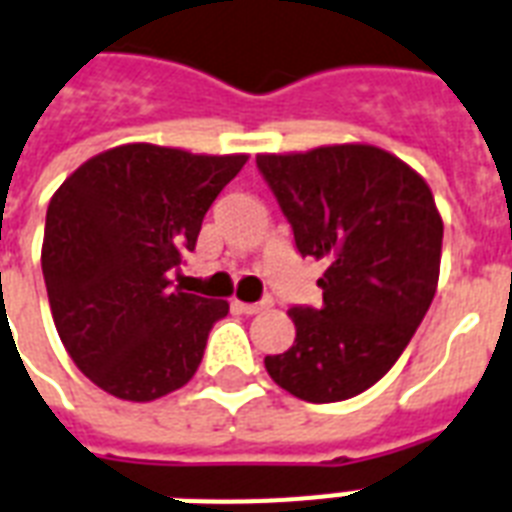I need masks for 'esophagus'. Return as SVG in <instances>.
Returning a JSON list of instances; mask_svg holds the SVG:
<instances>
[{"instance_id": "esophagus-1", "label": "esophagus", "mask_w": 512, "mask_h": 512, "mask_svg": "<svg viewBox=\"0 0 512 512\" xmlns=\"http://www.w3.org/2000/svg\"><path fill=\"white\" fill-rule=\"evenodd\" d=\"M271 303H273L271 298L257 300V303H241V300H233L230 306H233V311H239V314H257V311H263V308H271Z\"/></svg>"}]
</instances>
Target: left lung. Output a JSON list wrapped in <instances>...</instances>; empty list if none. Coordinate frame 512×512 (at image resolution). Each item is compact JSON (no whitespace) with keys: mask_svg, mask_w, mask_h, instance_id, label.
I'll return each mask as SVG.
<instances>
[{"mask_svg":"<svg viewBox=\"0 0 512 512\" xmlns=\"http://www.w3.org/2000/svg\"><path fill=\"white\" fill-rule=\"evenodd\" d=\"M257 171L303 257L327 260L319 306H292L295 343L265 357L306 403H338L376 384L435 298L443 220L427 182L370 144L257 155Z\"/></svg>","mask_w":512,"mask_h":512,"instance_id":"8db88e82","label":"left lung"}]
</instances>
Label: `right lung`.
<instances>
[{
    "mask_svg": "<svg viewBox=\"0 0 512 512\" xmlns=\"http://www.w3.org/2000/svg\"><path fill=\"white\" fill-rule=\"evenodd\" d=\"M247 155L123 144L83 163L50 198L42 276L74 365L109 395L147 403L185 386L225 300L169 282Z\"/></svg>",
    "mask_w": 512,
    "mask_h": 512,
    "instance_id": "obj_1",
    "label": "right lung"
}]
</instances>
